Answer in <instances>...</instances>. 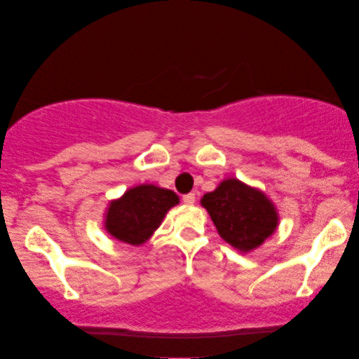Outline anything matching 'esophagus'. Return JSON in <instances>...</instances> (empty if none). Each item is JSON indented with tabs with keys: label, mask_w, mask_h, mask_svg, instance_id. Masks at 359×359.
Segmentation results:
<instances>
[{
	"label": "esophagus",
	"mask_w": 359,
	"mask_h": 359,
	"mask_svg": "<svg viewBox=\"0 0 359 359\" xmlns=\"http://www.w3.org/2000/svg\"><path fill=\"white\" fill-rule=\"evenodd\" d=\"M194 201H196V194L194 193H188V194L183 196V203L184 204H194Z\"/></svg>",
	"instance_id": "34e87169"
}]
</instances>
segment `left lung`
Here are the masks:
<instances>
[{
  "label": "left lung",
  "mask_w": 359,
  "mask_h": 359,
  "mask_svg": "<svg viewBox=\"0 0 359 359\" xmlns=\"http://www.w3.org/2000/svg\"><path fill=\"white\" fill-rule=\"evenodd\" d=\"M201 204L208 209L220 237L240 252L257 248L274 232L278 214L259 191L238 180H225Z\"/></svg>",
  "instance_id": "8db88e82"
}]
</instances>
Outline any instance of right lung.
<instances>
[{
  "instance_id": "add662e5",
  "label": "right lung",
  "mask_w": 359,
  "mask_h": 359,
  "mask_svg": "<svg viewBox=\"0 0 359 359\" xmlns=\"http://www.w3.org/2000/svg\"><path fill=\"white\" fill-rule=\"evenodd\" d=\"M178 201V196L171 189L154 184L132 188L109 205L106 217L107 232L129 245L144 243Z\"/></svg>"
}]
</instances>
